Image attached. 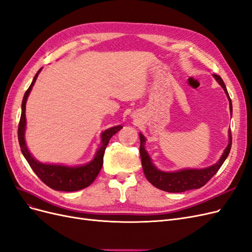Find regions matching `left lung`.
I'll use <instances>...</instances> for the list:
<instances>
[{"label": "left lung", "mask_w": 252, "mask_h": 252, "mask_svg": "<svg viewBox=\"0 0 252 252\" xmlns=\"http://www.w3.org/2000/svg\"><path fill=\"white\" fill-rule=\"evenodd\" d=\"M213 77L215 78L216 81L221 85V88L225 92V94H226L229 102L230 115H232V104L229 98V94L227 93L226 86H225L220 76L213 75ZM140 140H141L140 153H141L142 166H143L144 174L147 180H148L155 188L169 193H181V192H186V190L195 189L203 187L221 168L225 159L227 158L231 148V132L229 129L227 147L224 149L219 160L216 163L212 164V166L202 168V169L187 168V169H180L177 171H161L152 162L149 153L147 152L145 148V144L147 140L141 132H140Z\"/></svg>", "instance_id": "obj_1"}]
</instances>
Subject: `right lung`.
<instances>
[{"mask_svg": "<svg viewBox=\"0 0 252 252\" xmlns=\"http://www.w3.org/2000/svg\"><path fill=\"white\" fill-rule=\"evenodd\" d=\"M42 68V67H41ZM39 68L36 75L34 76L33 80L29 86L27 92L25 93L22 102V115L19 124V143L22 153L26 160L30 164L34 173L42 180V182L55 190H63V192H75L91 186L94 179L97 178L103 166V156L105 152L106 146L112 135H115L119 130L123 128L122 125L110 127L101 132V144L97 152L94 153V158L84 164H78V166H67L63 163H46L37 160L29 151L27 144L25 140L26 132V103L32 91L34 83H35L37 76L40 73Z\"/></svg>", "mask_w": 252, "mask_h": 252, "instance_id": "add662e5", "label": "right lung"}]
</instances>
